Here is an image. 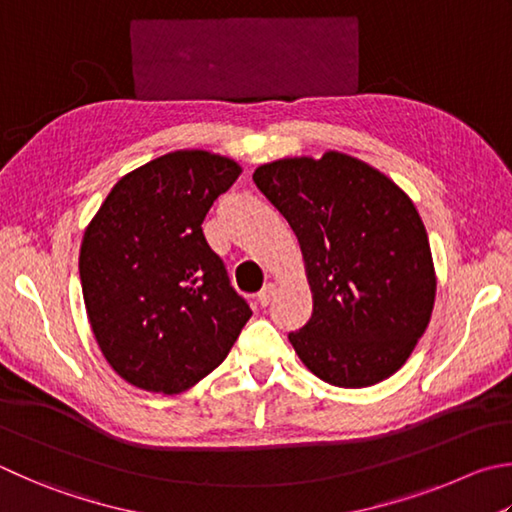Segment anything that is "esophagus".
I'll list each match as a JSON object with an SVG mask.
<instances>
[{"label":"esophagus","instance_id":"34e87169","mask_svg":"<svg viewBox=\"0 0 512 512\" xmlns=\"http://www.w3.org/2000/svg\"><path fill=\"white\" fill-rule=\"evenodd\" d=\"M275 293H277V286L275 284H266L262 291H259V295H257V302L262 304V306H268L273 302V297H275Z\"/></svg>","mask_w":512,"mask_h":512}]
</instances>
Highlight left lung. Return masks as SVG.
I'll return each instance as SVG.
<instances>
[{
	"mask_svg": "<svg viewBox=\"0 0 512 512\" xmlns=\"http://www.w3.org/2000/svg\"><path fill=\"white\" fill-rule=\"evenodd\" d=\"M253 181L302 250L313 313L288 340L304 367L345 389L396 374L436 297L430 239L412 199L376 167L336 150L264 163Z\"/></svg>",
	"mask_w": 512,
	"mask_h": 512,
	"instance_id": "8db88e82",
	"label": "left lung"
}]
</instances>
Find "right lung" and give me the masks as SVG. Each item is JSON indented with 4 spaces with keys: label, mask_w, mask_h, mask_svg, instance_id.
Segmentation results:
<instances>
[{
    "label": "right lung",
    "mask_w": 512,
    "mask_h": 512,
    "mask_svg": "<svg viewBox=\"0 0 512 512\" xmlns=\"http://www.w3.org/2000/svg\"><path fill=\"white\" fill-rule=\"evenodd\" d=\"M241 165L176 150L127 172L80 246L87 318L129 385L181 394L217 369L253 311L232 291L201 224Z\"/></svg>",
    "instance_id": "obj_1"
}]
</instances>
